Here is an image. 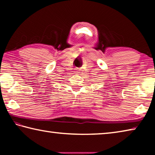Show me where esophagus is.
I'll list each match as a JSON object with an SVG mask.
<instances>
[{"mask_svg": "<svg viewBox=\"0 0 155 155\" xmlns=\"http://www.w3.org/2000/svg\"><path fill=\"white\" fill-rule=\"evenodd\" d=\"M77 72V73H78V72Z\"/></svg>", "mask_w": 155, "mask_h": 155, "instance_id": "1", "label": "esophagus"}]
</instances>
